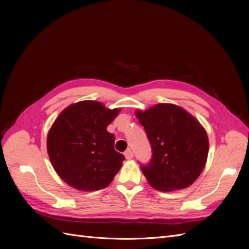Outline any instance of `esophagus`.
I'll use <instances>...</instances> for the list:
<instances>
[{"instance_id": "esophagus-1", "label": "esophagus", "mask_w": 249, "mask_h": 249, "mask_svg": "<svg viewBox=\"0 0 249 249\" xmlns=\"http://www.w3.org/2000/svg\"><path fill=\"white\" fill-rule=\"evenodd\" d=\"M124 157H125V159H126V160H131V159H133L134 154H133V152H132L131 149H127V150H125Z\"/></svg>"}]
</instances>
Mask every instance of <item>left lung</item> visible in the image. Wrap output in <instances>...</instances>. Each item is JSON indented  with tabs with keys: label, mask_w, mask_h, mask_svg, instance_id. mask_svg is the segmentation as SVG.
Returning a JSON list of instances; mask_svg holds the SVG:
<instances>
[{
	"label": "left lung",
	"mask_w": 249,
	"mask_h": 249,
	"mask_svg": "<svg viewBox=\"0 0 249 249\" xmlns=\"http://www.w3.org/2000/svg\"><path fill=\"white\" fill-rule=\"evenodd\" d=\"M144 126L153 159L141 166L148 184L162 192L191 186L206 166L209 138L205 127L184 108L161 103L135 111Z\"/></svg>",
	"instance_id": "8db88e82"
}]
</instances>
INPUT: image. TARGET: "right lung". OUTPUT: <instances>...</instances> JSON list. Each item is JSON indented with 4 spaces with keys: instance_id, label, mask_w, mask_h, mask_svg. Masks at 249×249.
Masks as SVG:
<instances>
[{
    "instance_id": "add662e5",
    "label": "right lung",
    "mask_w": 249,
    "mask_h": 249,
    "mask_svg": "<svg viewBox=\"0 0 249 249\" xmlns=\"http://www.w3.org/2000/svg\"><path fill=\"white\" fill-rule=\"evenodd\" d=\"M120 110L97 101H82L70 105L55 119L48 133V155L67 185L95 191L114 178L124 156L114 149L115 137L107 126Z\"/></svg>"
}]
</instances>
